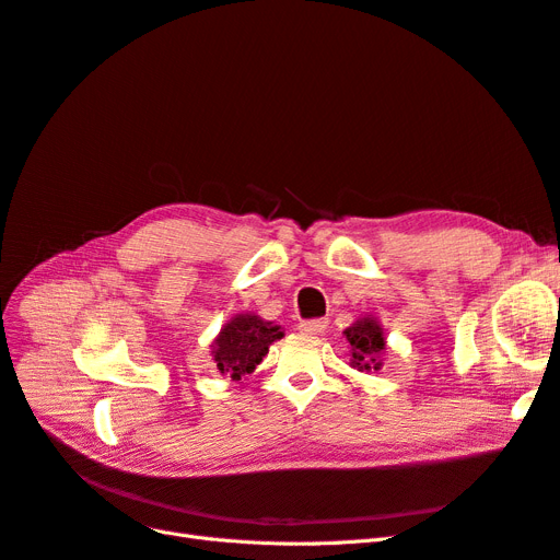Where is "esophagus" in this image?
Masks as SVG:
<instances>
[{
    "label": "esophagus",
    "instance_id": "34e87169",
    "mask_svg": "<svg viewBox=\"0 0 560 560\" xmlns=\"http://www.w3.org/2000/svg\"><path fill=\"white\" fill-rule=\"evenodd\" d=\"M301 334L306 336H319L322 331L327 329V322L325 319H308V322H301Z\"/></svg>",
    "mask_w": 560,
    "mask_h": 560
}]
</instances>
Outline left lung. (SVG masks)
Listing matches in <instances>:
<instances>
[{
    "mask_svg": "<svg viewBox=\"0 0 560 560\" xmlns=\"http://www.w3.org/2000/svg\"><path fill=\"white\" fill-rule=\"evenodd\" d=\"M350 343V366L358 371H378L383 366V354L387 350V338L383 325L374 315H362L343 331Z\"/></svg>",
    "mask_w": 560,
    "mask_h": 560,
    "instance_id": "1",
    "label": "left lung"
}]
</instances>
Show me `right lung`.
Segmentation results:
<instances>
[{
	"label": "right lung",
	"mask_w": 560,
	"mask_h": 560,
	"mask_svg": "<svg viewBox=\"0 0 560 560\" xmlns=\"http://www.w3.org/2000/svg\"><path fill=\"white\" fill-rule=\"evenodd\" d=\"M282 336L280 325H273L257 313H238L214 336L210 346L212 362L222 376L241 381L261 364L270 343L280 341Z\"/></svg>",
	"instance_id": "1"
}]
</instances>
